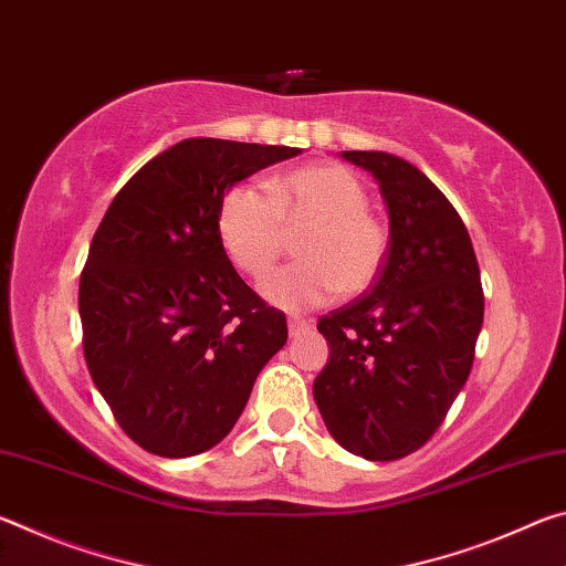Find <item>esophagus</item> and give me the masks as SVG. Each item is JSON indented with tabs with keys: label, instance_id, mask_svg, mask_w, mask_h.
Wrapping results in <instances>:
<instances>
[{
	"label": "esophagus",
	"instance_id": "obj_1",
	"mask_svg": "<svg viewBox=\"0 0 566 566\" xmlns=\"http://www.w3.org/2000/svg\"><path fill=\"white\" fill-rule=\"evenodd\" d=\"M286 324H290V334H292V337H296V334H302V332H306V329L312 327L310 322L300 319V317H290V322H286Z\"/></svg>",
	"mask_w": 566,
	"mask_h": 566
}]
</instances>
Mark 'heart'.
Wrapping results in <instances>:
<instances>
[{
  "instance_id": "b5f03b06",
  "label": "heart",
  "mask_w": 566,
  "mask_h": 566,
  "mask_svg": "<svg viewBox=\"0 0 566 566\" xmlns=\"http://www.w3.org/2000/svg\"><path fill=\"white\" fill-rule=\"evenodd\" d=\"M364 181L352 169L319 161L270 181V195L234 185L217 212V232L239 272L262 280L284 249V229H310L300 239L304 262L264 282V296L290 312L357 296L379 280L389 256V229L369 209Z\"/></svg>"
}]
</instances>
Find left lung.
<instances>
[{
	"label": "left lung",
	"instance_id": "8db88e82",
	"mask_svg": "<svg viewBox=\"0 0 566 566\" xmlns=\"http://www.w3.org/2000/svg\"><path fill=\"white\" fill-rule=\"evenodd\" d=\"M377 179L389 256L367 294L329 312L314 401L347 452L391 462L429 442L464 387L484 319L472 239L427 175L387 151H342Z\"/></svg>",
	"mask_w": 566,
	"mask_h": 566
}]
</instances>
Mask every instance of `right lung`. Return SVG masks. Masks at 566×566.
Segmentation results:
<instances>
[{
	"label": "right lung",
	"mask_w": 566,
	"mask_h": 566,
	"mask_svg": "<svg viewBox=\"0 0 566 566\" xmlns=\"http://www.w3.org/2000/svg\"><path fill=\"white\" fill-rule=\"evenodd\" d=\"M302 149L195 137L114 197L80 280L84 359L132 442L207 452L232 432L286 319L244 284L217 232L229 189Z\"/></svg>",
	"instance_id": "obj_1"
}]
</instances>
